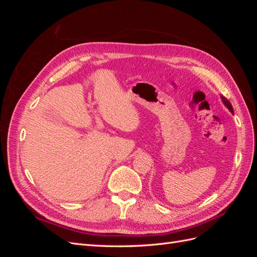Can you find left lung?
<instances>
[{
    "label": "left lung",
    "instance_id": "left-lung-1",
    "mask_svg": "<svg viewBox=\"0 0 257 257\" xmlns=\"http://www.w3.org/2000/svg\"><path fill=\"white\" fill-rule=\"evenodd\" d=\"M221 98H222V102H223V104L228 108V110H229L231 113H234V109H232V106H231V104L228 102V100H227L226 98H225L224 96H221Z\"/></svg>",
    "mask_w": 257,
    "mask_h": 257
}]
</instances>
